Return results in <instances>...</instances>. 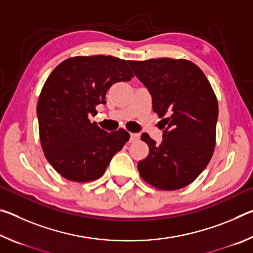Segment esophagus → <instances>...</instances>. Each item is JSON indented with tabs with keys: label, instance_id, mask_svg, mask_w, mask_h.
Wrapping results in <instances>:
<instances>
[{
	"label": "esophagus",
	"instance_id": "34e87169",
	"mask_svg": "<svg viewBox=\"0 0 253 253\" xmlns=\"http://www.w3.org/2000/svg\"><path fill=\"white\" fill-rule=\"evenodd\" d=\"M139 138V135L138 134H130V138H129V140L130 142H136L137 139Z\"/></svg>",
	"mask_w": 253,
	"mask_h": 253
}]
</instances>
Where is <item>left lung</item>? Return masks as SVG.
Instances as JSON below:
<instances>
[{
	"mask_svg": "<svg viewBox=\"0 0 253 253\" xmlns=\"http://www.w3.org/2000/svg\"><path fill=\"white\" fill-rule=\"evenodd\" d=\"M152 96L153 110L163 118V140L146 132L148 156L138 162L145 182L164 191L188 185L207 168L215 147L219 107L203 71L184 59L129 61Z\"/></svg>",
	"mask_w": 253,
	"mask_h": 253,
	"instance_id": "8db88e82",
	"label": "left lung"
}]
</instances>
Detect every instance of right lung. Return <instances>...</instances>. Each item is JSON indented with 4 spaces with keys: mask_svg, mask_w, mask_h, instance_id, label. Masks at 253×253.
Here are the masks:
<instances>
[{
    "mask_svg": "<svg viewBox=\"0 0 253 253\" xmlns=\"http://www.w3.org/2000/svg\"><path fill=\"white\" fill-rule=\"evenodd\" d=\"M132 77L127 61L111 55L69 58L51 72L37 115L45 158L61 176L74 182L99 178L128 142L125 129L107 132L89 116L106 104L111 85Z\"/></svg>",
    "mask_w": 253,
    "mask_h": 253,
    "instance_id": "right-lung-1",
    "label": "right lung"
}]
</instances>
